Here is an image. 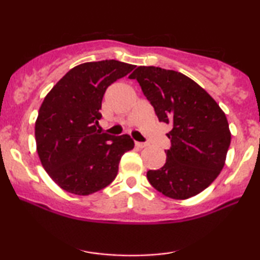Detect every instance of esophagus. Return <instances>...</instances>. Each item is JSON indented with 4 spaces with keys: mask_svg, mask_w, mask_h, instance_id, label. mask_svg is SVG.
Returning a JSON list of instances; mask_svg holds the SVG:
<instances>
[{
    "mask_svg": "<svg viewBox=\"0 0 260 260\" xmlns=\"http://www.w3.org/2000/svg\"><path fill=\"white\" fill-rule=\"evenodd\" d=\"M135 144H136L137 148H141V149L147 147V143H142V142H136V143H135Z\"/></svg>",
    "mask_w": 260,
    "mask_h": 260,
    "instance_id": "obj_1",
    "label": "esophagus"
}]
</instances>
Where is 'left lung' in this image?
Segmentation results:
<instances>
[{"mask_svg":"<svg viewBox=\"0 0 260 260\" xmlns=\"http://www.w3.org/2000/svg\"><path fill=\"white\" fill-rule=\"evenodd\" d=\"M129 78L138 81L159 122L172 125L165 166L149 170V182L176 200L201 193L225 166L231 144L225 112L200 85L176 71L140 66Z\"/></svg>","mask_w":260,"mask_h":260,"instance_id":"left-lung-1","label":"left lung"}]
</instances>
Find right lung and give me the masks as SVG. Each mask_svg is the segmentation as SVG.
Here are the masks:
<instances>
[{"label":"right lung","mask_w":260,"mask_h":260,"mask_svg":"<svg viewBox=\"0 0 260 260\" xmlns=\"http://www.w3.org/2000/svg\"><path fill=\"white\" fill-rule=\"evenodd\" d=\"M134 69L117 60L81 63L45 97L35 122L37 150L42 167L63 190L88 195L109 186L124 152L134 149L129 135L112 136L97 129L106 88Z\"/></svg>","instance_id":"obj_1"}]
</instances>
